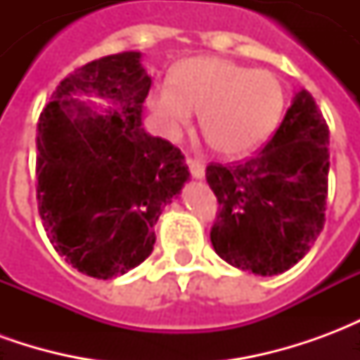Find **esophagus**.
I'll use <instances>...</instances> for the list:
<instances>
[{
    "label": "esophagus",
    "instance_id": "34e87169",
    "mask_svg": "<svg viewBox=\"0 0 360 360\" xmlns=\"http://www.w3.org/2000/svg\"><path fill=\"white\" fill-rule=\"evenodd\" d=\"M187 165H188V172H191V175H193L195 179H202L204 173H206V167H204V164H200L198 160L188 158Z\"/></svg>",
    "mask_w": 360,
    "mask_h": 360
}]
</instances>
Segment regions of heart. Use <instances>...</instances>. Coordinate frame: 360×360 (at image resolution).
I'll return each mask as SVG.
<instances>
[{
    "label": "heart",
    "instance_id": "heart-1",
    "mask_svg": "<svg viewBox=\"0 0 360 360\" xmlns=\"http://www.w3.org/2000/svg\"><path fill=\"white\" fill-rule=\"evenodd\" d=\"M148 108L167 139H177L200 111V131L212 148L241 158L276 131L285 90L270 71L224 58H191L173 71L172 82L150 92Z\"/></svg>",
    "mask_w": 360,
    "mask_h": 360
}]
</instances>
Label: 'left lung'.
Segmentation results:
<instances>
[{
    "mask_svg": "<svg viewBox=\"0 0 360 360\" xmlns=\"http://www.w3.org/2000/svg\"><path fill=\"white\" fill-rule=\"evenodd\" d=\"M330 131L302 89L257 156L210 164L206 181L218 198L212 247L227 264L278 276L301 260L324 227Z\"/></svg>",
    "mask_w": 360,
    "mask_h": 360,
    "instance_id": "obj_1",
    "label": "left lung"
}]
</instances>
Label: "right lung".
Returning a JSON list of instances; mask_svg holds the SVG:
<instances>
[{"instance_id": "add662e5", "label": "right lung", "mask_w": 360, "mask_h": 360, "mask_svg": "<svg viewBox=\"0 0 360 360\" xmlns=\"http://www.w3.org/2000/svg\"><path fill=\"white\" fill-rule=\"evenodd\" d=\"M141 58L123 51L79 67L38 119L40 218L53 249L90 278H117L150 257L162 208L191 175L181 150L142 127L152 79Z\"/></svg>"}]
</instances>
